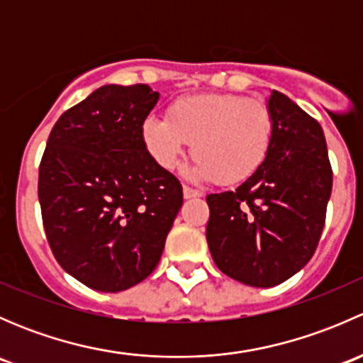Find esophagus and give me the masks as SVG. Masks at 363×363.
<instances>
[{
  "instance_id": "esophagus-1",
  "label": "esophagus",
  "mask_w": 363,
  "mask_h": 363,
  "mask_svg": "<svg viewBox=\"0 0 363 363\" xmlns=\"http://www.w3.org/2000/svg\"><path fill=\"white\" fill-rule=\"evenodd\" d=\"M182 193H184V199L186 200L199 199V196H200V191H196V189L189 188V186H184V188H182Z\"/></svg>"
}]
</instances>
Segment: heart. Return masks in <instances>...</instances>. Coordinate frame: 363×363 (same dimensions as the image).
<instances>
[{"mask_svg": "<svg viewBox=\"0 0 363 363\" xmlns=\"http://www.w3.org/2000/svg\"><path fill=\"white\" fill-rule=\"evenodd\" d=\"M168 117L149 116L142 124V142L164 170H174L193 142L195 177L237 184L265 163L272 147L274 116L269 105L242 94L179 98Z\"/></svg>", "mask_w": 363, "mask_h": 363, "instance_id": "heart-1", "label": "heart"}]
</instances>
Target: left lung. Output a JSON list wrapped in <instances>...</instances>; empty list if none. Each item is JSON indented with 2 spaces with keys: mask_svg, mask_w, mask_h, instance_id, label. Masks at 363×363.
<instances>
[{
  "mask_svg": "<svg viewBox=\"0 0 363 363\" xmlns=\"http://www.w3.org/2000/svg\"><path fill=\"white\" fill-rule=\"evenodd\" d=\"M274 140L265 163L235 191L207 196V242L232 279L270 288L290 279L316 251L332 193L320 123L272 91Z\"/></svg>",
  "mask_w": 363,
  "mask_h": 363,
  "instance_id": "1",
  "label": "left lung"
}]
</instances>
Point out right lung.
<instances>
[{
  "label": "right lung",
  "instance_id": "add662e5",
  "mask_svg": "<svg viewBox=\"0 0 363 363\" xmlns=\"http://www.w3.org/2000/svg\"><path fill=\"white\" fill-rule=\"evenodd\" d=\"M160 94L101 86L54 124L40 161L47 240L69 276L96 291L128 290L158 265L182 186L142 142Z\"/></svg>",
  "mask_w": 363,
  "mask_h": 363
}]
</instances>
